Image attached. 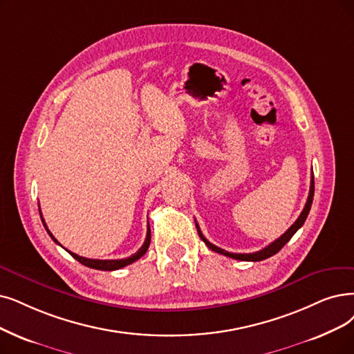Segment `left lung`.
<instances>
[{"instance_id": "left-lung-1", "label": "left lung", "mask_w": 354, "mask_h": 354, "mask_svg": "<svg viewBox=\"0 0 354 354\" xmlns=\"http://www.w3.org/2000/svg\"><path fill=\"white\" fill-rule=\"evenodd\" d=\"M313 201H314V174H313V177H310V187H309V196H308V201H306V203H305V207H304V210L301 212V215H299V218L295 221V223L290 226V228L281 235L280 238H277L276 241H273L272 244H268L267 247H264L263 250H260V251H256V252H250V254H238V252H230V251H225V250H222V248H219V247H216V245H214L212 243H209L207 239L203 236V234H202V231H201V228H199V225L196 223V228H197V232H199V236L202 238V241L212 250V251H215V252H219V254H223V256H226V257H231V259H235V260H241V261H261V260H266V259H268V257H272V256H274L276 252H279L281 248L285 247V244L289 241V239L293 236V234L298 231L301 226L305 223V221H306V216H308V214H309V210H310V205H313Z\"/></svg>"}]
</instances>
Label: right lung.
<instances>
[{"label": "right lung", "mask_w": 354, "mask_h": 354, "mask_svg": "<svg viewBox=\"0 0 354 354\" xmlns=\"http://www.w3.org/2000/svg\"><path fill=\"white\" fill-rule=\"evenodd\" d=\"M40 218H41V222H44V225H45V228H46V231H48V234L50 235V238L53 239V241L58 244V245H61L58 241H56V238L50 234V231L48 230V226H46V223H45V219H44V216H41V214H40ZM149 243H151V230H149V223H148V232H147V238H145V243H144V245L140 247L133 256H131V257H128V259H120V260H95V259H86V257H81V256H78V254H74V252H71V251H68L66 248V251L71 254V256H73L77 261H80L81 264H84V266H87V267H90V268H95V270H106V272H111V270H119V268H122V267H124V266H129V264H132L133 261H136V260H139L140 257L144 256V254L148 251V247H149Z\"/></svg>", "instance_id": "add662e5"}]
</instances>
